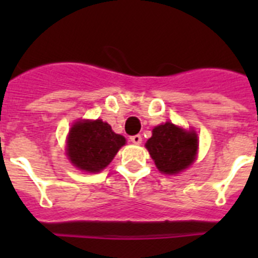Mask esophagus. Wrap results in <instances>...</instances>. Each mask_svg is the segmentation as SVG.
<instances>
[{"mask_svg": "<svg viewBox=\"0 0 258 258\" xmlns=\"http://www.w3.org/2000/svg\"><path fill=\"white\" fill-rule=\"evenodd\" d=\"M131 141L133 143H136V145H140V143L142 142V137H141L140 134H136V136L131 137Z\"/></svg>", "mask_w": 258, "mask_h": 258, "instance_id": "34e87169", "label": "esophagus"}]
</instances>
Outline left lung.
<instances>
[{
	"label": "left lung",
	"mask_w": 258,
	"mask_h": 258,
	"mask_svg": "<svg viewBox=\"0 0 258 258\" xmlns=\"http://www.w3.org/2000/svg\"><path fill=\"white\" fill-rule=\"evenodd\" d=\"M145 146L161 173L178 174L195 160L199 140L195 131H186L168 121L152 129V137Z\"/></svg>",
	"instance_id": "obj_1"
}]
</instances>
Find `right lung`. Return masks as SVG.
I'll return each mask as SVG.
<instances>
[{
	"label": "right lung",
	"mask_w": 258,
	"mask_h": 258,
	"mask_svg": "<svg viewBox=\"0 0 258 258\" xmlns=\"http://www.w3.org/2000/svg\"><path fill=\"white\" fill-rule=\"evenodd\" d=\"M126 140L102 120H79L67 137V156L76 168L98 173L108 165Z\"/></svg>",
	"instance_id": "1"
}]
</instances>
